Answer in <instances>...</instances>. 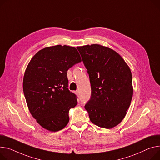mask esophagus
<instances>
[{
  "label": "esophagus",
  "mask_w": 160,
  "mask_h": 160,
  "mask_svg": "<svg viewBox=\"0 0 160 160\" xmlns=\"http://www.w3.org/2000/svg\"><path fill=\"white\" fill-rule=\"evenodd\" d=\"M75 93H76V94H77V95H78V96L79 95V92H78V91H77L75 92Z\"/></svg>",
  "instance_id": "obj_1"
}]
</instances>
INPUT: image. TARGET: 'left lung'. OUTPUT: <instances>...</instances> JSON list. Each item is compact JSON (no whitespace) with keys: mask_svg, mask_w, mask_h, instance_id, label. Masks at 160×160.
<instances>
[{"mask_svg":"<svg viewBox=\"0 0 160 160\" xmlns=\"http://www.w3.org/2000/svg\"><path fill=\"white\" fill-rule=\"evenodd\" d=\"M89 76L91 97L85 105L91 122L111 129L125 118L133 94L132 73L114 50L100 44L77 48Z\"/></svg>","mask_w":160,"mask_h":160,"instance_id":"8db88e82","label":"left lung"}]
</instances>
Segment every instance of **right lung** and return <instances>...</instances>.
Instances as JSON below:
<instances>
[{
	"mask_svg": "<svg viewBox=\"0 0 160 160\" xmlns=\"http://www.w3.org/2000/svg\"><path fill=\"white\" fill-rule=\"evenodd\" d=\"M81 61L75 48L57 45L40 49L29 62L24 94L30 113L45 129L57 132L68 125L77 100L68 88L67 71Z\"/></svg>",
	"mask_w": 160,
	"mask_h": 160,
	"instance_id": "1",
	"label": "right lung"
}]
</instances>
